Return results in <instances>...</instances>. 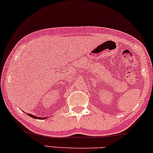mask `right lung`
I'll use <instances>...</instances> for the list:
<instances>
[{
	"label": "right lung",
	"mask_w": 153,
	"mask_h": 153,
	"mask_svg": "<svg viewBox=\"0 0 153 153\" xmlns=\"http://www.w3.org/2000/svg\"><path fill=\"white\" fill-rule=\"evenodd\" d=\"M28 115L29 116H30L31 117H32V118H34V119H42L41 117H35V116H34V115H31V114H28ZM44 119V118H43Z\"/></svg>",
	"instance_id": "obj_1"
}]
</instances>
